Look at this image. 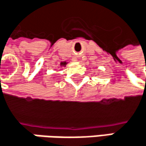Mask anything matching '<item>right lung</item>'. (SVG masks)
Wrapping results in <instances>:
<instances>
[{
    "label": "right lung",
    "mask_w": 146,
    "mask_h": 146,
    "mask_svg": "<svg viewBox=\"0 0 146 146\" xmlns=\"http://www.w3.org/2000/svg\"><path fill=\"white\" fill-rule=\"evenodd\" d=\"M67 64H68V62H67V61H62V62H60V67H61V68L65 67Z\"/></svg>",
    "instance_id": "1"
}]
</instances>
